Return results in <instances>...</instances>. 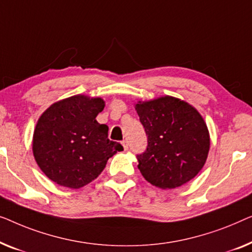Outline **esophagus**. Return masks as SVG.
Wrapping results in <instances>:
<instances>
[{
    "mask_svg": "<svg viewBox=\"0 0 252 252\" xmlns=\"http://www.w3.org/2000/svg\"><path fill=\"white\" fill-rule=\"evenodd\" d=\"M122 145H123V147H125L126 151L127 150V148H129V145H127V141L126 140H123L122 141Z\"/></svg>",
    "mask_w": 252,
    "mask_h": 252,
    "instance_id": "34e87169",
    "label": "esophagus"
}]
</instances>
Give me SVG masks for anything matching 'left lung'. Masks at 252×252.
<instances>
[{
  "instance_id": "8db88e82",
  "label": "left lung",
  "mask_w": 252,
  "mask_h": 252,
  "mask_svg": "<svg viewBox=\"0 0 252 252\" xmlns=\"http://www.w3.org/2000/svg\"><path fill=\"white\" fill-rule=\"evenodd\" d=\"M147 136L137 158L144 178L160 189H176L193 179L207 161L210 138L195 108L165 95L136 105Z\"/></svg>"
}]
</instances>
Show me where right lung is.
Instances as JSON below:
<instances>
[{"label": "right lung", "mask_w": 252, "mask_h": 252, "mask_svg": "<svg viewBox=\"0 0 252 252\" xmlns=\"http://www.w3.org/2000/svg\"><path fill=\"white\" fill-rule=\"evenodd\" d=\"M101 98L73 95L51 105L38 119L33 153L45 176L60 186L80 189L100 175L108 158L123 151L108 139V126L95 120Z\"/></svg>", "instance_id": "add662e5"}]
</instances>
